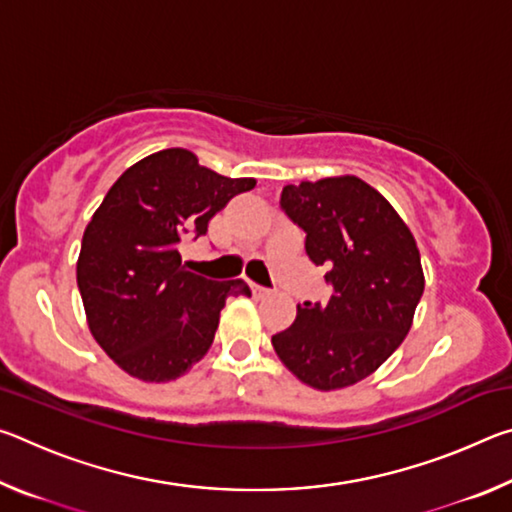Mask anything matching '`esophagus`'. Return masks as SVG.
I'll list each match as a JSON object with an SVG mask.
<instances>
[{"label":"esophagus","instance_id":"esophagus-1","mask_svg":"<svg viewBox=\"0 0 512 512\" xmlns=\"http://www.w3.org/2000/svg\"><path fill=\"white\" fill-rule=\"evenodd\" d=\"M250 291H253L255 298H268V296H271V291L264 289V287H257V284H250Z\"/></svg>","mask_w":512,"mask_h":512}]
</instances>
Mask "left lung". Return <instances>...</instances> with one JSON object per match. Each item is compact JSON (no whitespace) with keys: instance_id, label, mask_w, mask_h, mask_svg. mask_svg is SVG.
<instances>
[{"instance_id":"1","label":"left lung","mask_w":512,"mask_h":512,"mask_svg":"<svg viewBox=\"0 0 512 512\" xmlns=\"http://www.w3.org/2000/svg\"><path fill=\"white\" fill-rule=\"evenodd\" d=\"M282 210L305 230V250L325 266L327 302L298 305L273 348L302 384L336 391L372 375L409 334L424 291L409 225L357 176L287 185Z\"/></svg>"}]
</instances>
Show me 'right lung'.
Returning <instances> with one entry per match:
<instances>
[{
    "label": "right lung",
    "instance_id": "obj_1",
    "mask_svg": "<svg viewBox=\"0 0 512 512\" xmlns=\"http://www.w3.org/2000/svg\"><path fill=\"white\" fill-rule=\"evenodd\" d=\"M255 178H225L187 149H164L128 167L83 232L76 282L103 352L142 381H171L201 361L228 296L244 280L214 282L183 266L178 248Z\"/></svg>",
    "mask_w": 512,
    "mask_h": 512
}]
</instances>
